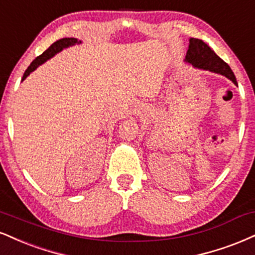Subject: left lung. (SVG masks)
Here are the masks:
<instances>
[{
  "label": "left lung",
  "mask_w": 255,
  "mask_h": 255,
  "mask_svg": "<svg viewBox=\"0 0 255 255\" xmlns=\"http://www.w3.org/2000/svg\"><path fill=\"white\" fill-rule=\"evenodd\" d=\"M189 41V50L186 52L185 57L186 63H190L192 66L198 67V69L226 76L234 84L238 85L234 73H233L228 64L221 59L204 41L195 38H191Z\"/></svg>",
  "instance_id": "obj_1"
}]
</instances>
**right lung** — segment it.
I'll return each instance as SVG.
<instances>
[{
	"mask_svg": "<svg viewBox=\"0 0 255 255\" xmlns=\"http://www.w3.org/2000/svg\"><path fill=\"white\" fill-rule=\"evenodd\" d=\"M82 41H78L76 38H64V39H60V40H57L56 42H53L50 47L46 50L44 53L40 54L39 57H36L34 60L30 63V65L27 67V70L24 71L23 73V77H22V81L26 79L27 76H29L30 72H33L34 70L38 67L39 65H41V64H44L46 60H48L50 58H52L54 56V54H57L58 52H60L63 48H66L69 47V46H73L76 44H81Z\"/></svg>",
	"mask_w": 255,
	"mask_h": 255,
	"instance_id": "1",
	"label": "right lung"
}]
</instances>
